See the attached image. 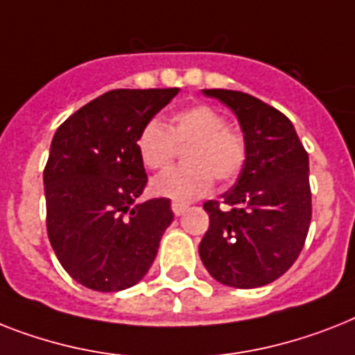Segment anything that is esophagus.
Returning a JSON list of instances; mask_svg holds the SVG:
<instances>
[{"label": "esophagus", "mask_w": 355, "mask_h": 355, "mask_svg": "<svg viewBox=\"0 0 355 355\" xmlns=\"http://www.w3.org/2000/svg\"><path fill=\"white\" fill-rule=\"evenodd\" d=\"M171 209H173V213H175V215H182L184 211H186L187 209V204L186 202H180V200H173L171 202Z\"/></svg>", "instance_id": "34e87169"}]
</instances>
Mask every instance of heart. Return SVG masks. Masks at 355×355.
<instances>
[{"instance_id":"obj_1","label":"heart","mask_w":355,"mask_h":355,"mask_svg":"<svg viewBox=\"0 0 355 355\" xmlns=\"http://www.w3.org/2000/svg\"><path fill=\"white\" fill-rule=\"evenodd\" d=\"M184 151L182 168L164 173L151 182L158 197L191 200L202 197L213 186L230 184L241 175L248 157L244 135L227 125L226 118L207 103H191L169 116L168 128L149 120L138 131L137 151L151 171H164Z\"/></svg>"}]
</instances>
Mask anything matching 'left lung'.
I'll return each mask as SVG.
<instances>
[{"label":"left lung","instance_id":"left-lung-1","mask_svg":"<svg viewBox=\"0 0 355 355\" xmlns=\"http://www.w3.org/2000/svg\"><path fill=\"white\" fill-rule=\"evenodd\" d=\"M239 118L248 157L223 200H207L209 227L198 253L215 281L259 288L286 273L312 220L308 153L292 122L252 94L204 89Z\"/></svg>","mask_w":355,"mask_h":355}]
</instances>
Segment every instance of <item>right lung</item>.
<instances>
[{"instance_id":"right-lung-1","label":"right lung","mask_w":355,"mask_h":355,"mask_svg":"<svg viewBox=\"0 0 355 355\" xmlns=\"http://www.w3.org/2000/svg\"><path fill=\"white\" fill-rule=\"evenodd\" d=\"M180 89H114L54 132L43 169L47 233L63 270L96 292L135 286L171 224L169 198L137 204L148 184L137 137Z\"/></svg>"}]
</instances>
